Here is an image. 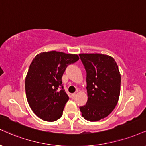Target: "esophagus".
<instances>
[{"label": "esophagus", "mask_w": 146, "mask_h": 146, "mask_svg": "<svg viewBox=\"0 0 146 146\" xmlns=\"http://www.w3.org/2000/svg\"><path fill=\"white\" fill-rule=\"evenodd\" d=\"M75 96H76V93H73V94H71V98H72V99H74Z\"/></svg>", "instance_id": "34e87169"}]
</instances>
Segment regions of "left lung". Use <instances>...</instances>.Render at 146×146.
Returning a JSON list of instances; mask_svg holds the SVG:
<instances>
[{"label": "left lung", "mask_w": 146, "mask_h": 146, "mask_svg": "<svg viewBox=\"0 0 146 146\" xmlns=\"http://www.w3.org/2000/svg\"><path fill=\"white\" fill-rule=\"evenodd\" d=\"M86 71L88 101L80 109L86 120L105 118L116 106L120 93L121 76L116 62L101 54H79Z\"/></svg>", "instance_id": "left-lung-1"}]
</instances>
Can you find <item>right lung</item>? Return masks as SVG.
<instances>
[{
  "mask_svg": "<svg viewBox=\"0 0 146 146\" xmlns=\"http://www.w3.org/2000/svg\"><path fill=\"white\" fill-rule=\"evenodd\" d=\"M79 59L77 54L52 51L37 54L33 60L25 90L29 106L39 118L54 122L62 116L69 99L63 88L62 75L68 65Z\"/></svg>",
  "mask_w": 146,
  "mask_h": 146,
  "instance_id": "add662e5",
  "label": "right lung"
}]
</instances>
